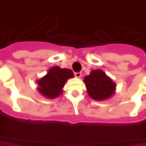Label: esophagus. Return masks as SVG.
I'll return each mask as SVG.
<instances>
[{"label": "esophagus", "instance_id": "esophagus-1", "mask_svg": "<svg viewBox=\"0 0 146 146\" xmlns=\"http://www.w3.org/2000/svg\"><path fill=\"white\" fill-rule=\"evenodd\" d=\"M75 76L78 78H80L81 77V73H75Z\"/></svg>", "mask_w": 146, "mask_h": 146}]
</instances>
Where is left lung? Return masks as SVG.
Segmentation results:
<instances>
[{
  "label": "left lung",
  "instance_id": "1",
  "mask_svg": "<svg viewBox=\"0 0 146 146\" xmlns=\"http://www.w3.org/2000/svg\"><path fill=\"white\" fill-rule=\"evenodd\" d=\"M84 81L88 96L96 101L107 100L115 94L116 84L101 69L92 70Z\"/></svg>",
  "mask_w": 146,
  "mask_h": 146
}]
</instances>
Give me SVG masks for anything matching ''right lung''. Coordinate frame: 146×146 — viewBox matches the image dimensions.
<instances>
[{
  "mask_svg": "<svg viewBox=\"0 0 146 146\" xmlns=\"http://www.w3.org/2000/svg\"><path fill=\"white\" fill-rule=\"evenodd\" d=\"M73 77L74 74L70 69L61 68L59 66L52 67L45 76L36 81V89L44 97L55 99L62 94V88L67 81Z\"/></svg>",
  "mask_w": 146,
  "mask_h": 146,
  "instance_id": "add662e5",
  "label": "right lung"
}]
</instances>
